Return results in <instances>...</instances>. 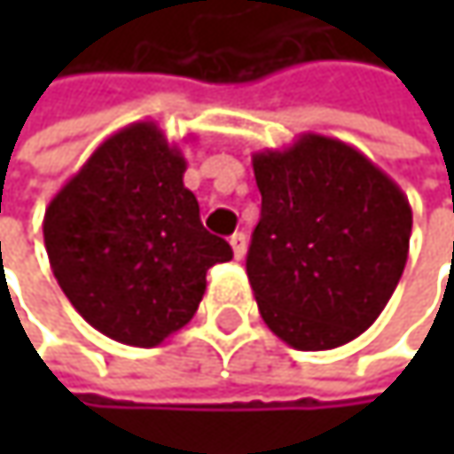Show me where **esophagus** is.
Here are the masks:
<instances>
[{
	"label": "esophagus",
	"instance_id": "obj_1",
	"mask_svg": "<svg viewBox=\"0 0 454 454\" xmlns=\"http://www.w3.org/2000/svg\"><path fill=\"white\" fill-rule=\"evenodd\" d=\"M231 249H233V257H236V260L244 257V252H247V236H244L241 231L231 236Z\"/></svg>",
	"mask_w": 454,
	"mask_h": 454
}]
</instances>
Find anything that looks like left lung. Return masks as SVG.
<instances>
[{
  "label": "left lung",
  "mask_w": 454,
  "mask_h": 454,
  "mask_svg": "<svg viewBox=\"0 0 454 454\" xmlns=\"http://www.w3.org/2000/svg\"><path fill=\"white\" fill-rule=\"evenodd\" d=\"M252 168L262 207L247 276L262 320L302 352L357 339L405 270L408 197L363 152L320 134L257 152Z\"/></svg>",
  "instance_id": "8db88e82"
}]
</instances>
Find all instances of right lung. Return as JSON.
Returning a JSON list of instances; mask_svg holds the SVG:
<instances>
[{
	"label": "right lung",
	"instance_id": "1",
	"mask_svg": "<svg viewBox=\"0 0 454 454\" xmlns=\"http://www.w3.org/2000/svg\"><path fill=\"white\" fill-rule=\"evenodd\" d=\"M186 160L152 121L105 138L44 213L51 273L105 336L157 347L202 302L207 270L233 257L200 221Z\"/></svg>",
	"mask_w": 454,
	"mask_h": 454
}]
</instances>
